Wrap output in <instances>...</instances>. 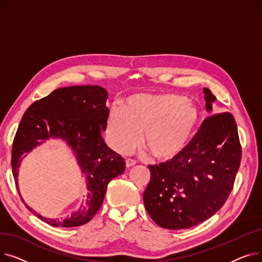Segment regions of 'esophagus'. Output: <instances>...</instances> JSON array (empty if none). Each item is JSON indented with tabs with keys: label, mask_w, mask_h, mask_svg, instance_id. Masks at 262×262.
Wrapping results in <instances>:
<instances>
[{
	"label": "esophagus",
	"mask_w": 262,
	"mask_h": 262,
	"mask_svg": "<svg viewBox=\"0 0 262 262\" xmlns=\"http://www.w3.org/2000/svg\"><path fill=\"white\" fill-rule=\"evenodd\" d=\"M125 163H126V168H132V167H134L135 164H136V161L134 160V159H126L125 160Z\"/></svg>",
	"instance_id": "34e87169"
}]
</instances>
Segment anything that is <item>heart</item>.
Listing matches in <instances>:
<instances>
[{
	"label": "heart",
	"mask_w": 262,
	"mask_h": 262,
	"mask_svg": "<svg viewBox=\"0 0 262 262\" xmlns=\"http://www.w3.org/2000/svg\"><path fill=\"white\" fill-rule=\"evenodd\" d=\"M199 109L185 96L174 93H136L122 108H110L106 133L119 153H127L139 141L154 159L168 161L181 154L193 135Z\"/></svg>",
	"instance_id": "heart-1"
}]
</instances>
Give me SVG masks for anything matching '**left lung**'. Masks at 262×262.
<instances>
[{
	"instance_id": "left-lung-1",
	"label": "left lung",
	"mask_w": 262,
	"mask_h": 262,
	"mask_svg": "<svg viewBox=\"0 0 262 262\" xmlns=\"http://www.w3.org/2000/svg\"><path fill=\"white\" fill-rule=\"evenodd\" d=\"M207 113L215 96L204 88ZM241 145L235 119L229 113L206 119L181 154L148 166L150 180L143 193L145 209L160 227L185 229L221 209L235 183Z\"/></svg>"
}]
</instances>
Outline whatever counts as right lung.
I'll return each instance as SVG.
<instances>
[{"mask_svg":"<svg viewBox=\"0 0 262 262\" xmlns=\"http://www.w3.org/2000/svg\"><path fill=\"white\" fill-rule=\"evenodd\" d=\"M107 99L108 92L101 86L63 87L33 103L22 117L11 152L12 174L19 194L22 160L47 140L66 142L85 176L87 194L79 207L62 221L45 217L25 204L52 226L74 227L89 222L101 207L109 182L125 170V161L107 146L102 135L109 114Z\"/></svg>","mask_w":262,"mask_h":262,"instance_id":"obj_1","label":"right lung"}]
</instances>
